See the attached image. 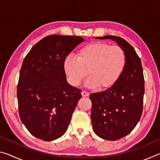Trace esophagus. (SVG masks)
I'll return each mask as SVG.
<instances>
[{
  "instance_id": "34e87169",
  "label": "esophagus",
  "mask_w": 160,
  "mask_h": 160,
  "mask_svg": "<svg viewBox=\"0 0 160 160\" xmlns=\"http://www.w3.org/2000/svg\"><path fill=\"white\" fill-rule=\"evenodd\" d=\"M82 97H88L89 95H90V94H89V92H88L86 91H82Z\"/></svg>"
}]
</instances>
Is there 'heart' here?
<instances>
[{"label":"heart","instance_id":"1","mask_svg":"<svg viewBox=\"0 0 160 160\" xmlns=\"http://www.w3.org/2000/svg\"><path fill=\"white\" fill-rule=\"evenodd\" d=\"M76 56L77 58L67 56L63 63L68 79L74 86L79 85L88 73L86 85L89 88H109L117 82L126 64L123 48L106 42L86 44L78 50Z\"/></svg>","mask_w":160,"mask_h":160}]
</instances>
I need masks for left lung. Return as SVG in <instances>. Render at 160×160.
<instances>
[{"mask_svg": "<svg viewBox=\"0 0 160 160\" xmlns=\"http://www.w3.org/2000/svg\"><path fill=\"white\" fill-rule=\"evenodd\" d=\"M97 39L116 42L126 56L125 68L117 82L90 96L94 132L103 139L116 140L129 134L141 117L145 92L141 61L133 47L122 38L104 36Z\"/></svg>", "mask_w": 160, "mask_h": 160, "instance_id": "1", "label": "left lung"}]
</instances>
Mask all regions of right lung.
I'll return each instance as SVG.
<instances>
[{
  "instance_id": "right-lung-1",
  "label": "right lung",
  "mask_w": 160,
  "mask_h": 160,
  "mask_svg": "<svg viewBox=\"0 0 160 160\" xmlns=\"http://www.w3.org/2000/svg\"><path fill=\"white\" fill-rule=\"evenodd\" d=\"M84 41L78 36L49 35L24 59L17 88L19 115L37 138L51 141L67 131L82 91L67 82L63 63Z\"/></svg>"
}]
</instances>
